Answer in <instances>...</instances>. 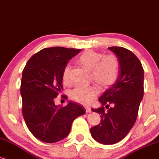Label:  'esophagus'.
I'll list each match as a JSON object with an SVG mask.
<instances>
[{"mask_svg":"<svg viewBox=\"0 0 159 159\" xmlns=\"http://www.w3.org/2000/svg\"><path fill=\"white\" fill-rule=\"evenodd\" d=\"M85 110H86V112H87V113H90V112H91V107H90L89 106H85Z\"/></svg>","mask_w":159,"mask_h":159,"instance_id":"34e87169","label":"esophagus"}]
</instances>
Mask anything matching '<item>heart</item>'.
Returning <instances> with one entry per match:
<instances>
[{
	"label": "heart",
	"instance_id": "heart-1",
	"mask_svg": "<svg viewBox=\"0 0 159 159\" xmlns=\"http://www.w3.org/2000/svg\"><path fill=\"white\" fill-rule=\"evenodd\" d=\"M80 65L91 70L93 81L100 89H107L115 83L118 78L120 64L115 54L102 57L101 53L88 50L77 58ZM70 66H66L62 72L65 83H70ZM97 94V89L93 85H78L70 92V98L82 104H88Z\"/></svg>",
	"mask_w": 159,
	"mask_h": 159
}]
</instances>
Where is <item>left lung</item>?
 Listing matches in <instances>:
<instances>
[{
    "label": "left lung",
    "instance_id": "1",
    "mask_svg": "<svg viewBox=\"0 0 159 159\" xmlns=\"http://www.w3.org/2000/svg\"><path fill=\"white\" fill-rule=\"evenodd\" d=\"M108 48L119 59V74L116 83L99 98L102 106L91 109L100 114L101 121L91 127V134L104 144H115L127 136L136 122L144 96V69L138 57L123 47Z\"/></svg>",
    "mask_w": 159,
    "mask_h": 159
}]
</instances>
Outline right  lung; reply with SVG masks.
<instances>
[{"label": "right lung", "instance_id": "obj_1", "mask_svg": "<svg viewBox=\"0 0 159 159\" xmlns=\"http://www.w3.org/2000/svg\"><path fill=\"white\" fill-rule=\"evenodd\" d=\"M80 49L45 48L29 60L23 70L20 94L23 116L30 132L39 140L54 143L69 134L74 119L85 113L83 106L68 102L57 106L54 98L63 89L62 72Z\"/></svg>", "mask_w": 159, "mask_h": 159}]
</instances>
